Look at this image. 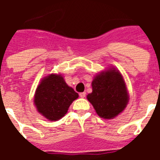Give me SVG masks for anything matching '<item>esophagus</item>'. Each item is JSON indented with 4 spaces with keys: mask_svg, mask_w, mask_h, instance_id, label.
<instances>
[{
    "mask_svg": "<svg viewBox=\"0 0 160 160\" xmlns=\"http://www.w3.org/2000/svg\"><path fill=\"white\" fill-rule=\"evenodd\" d=\"M85 95H86V93H85V92L80 93V98H85Z\"/></svg>",
    "mask_w": 160,
    "mask_h": 160,
    "instance_id": "34e87169",
    "label": "esophagus"
}]
</instances>
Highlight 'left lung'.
Returning <instances> with one entry per match:
<instances>
[{
	"label": "left lung",
	"instance_id": "8db88e82",
	"mask_svg": "<svg viewBox=\"0 0 160 160\" xmlns=\"http://www.w3.org/2000/svg\"><path fill=\"white\" fill-rule=\"evenodd\" d=\"M97 114L103 119H114L129 102V94L122 75L115 68L98 74L92 81V93L87 95Z\"/></svg>",
	"mask_w": 160,
	"mask_h": 160
}]
</instances>
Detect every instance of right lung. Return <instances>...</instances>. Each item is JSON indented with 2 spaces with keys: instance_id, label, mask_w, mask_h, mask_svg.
Listing matches in <instances>:
<instances>
[{
  "instance_id": "1",
  "label": "right lung",
  "mask_w": 160,
  "mask_h": 160,
  "mask_svg": "<svg viewBox=\"0 0 160 160\" xmlns=\"http://www.w3.org/2000/svg\"><path fill=\"white\" fill-rule=\"evenodd\" d=\"M79 97L65 83L61 75L51 74L42 79L36 88L34 103L37 111L51 121L61 119L70 105Z\"/></svg>"
}]
</instances>
